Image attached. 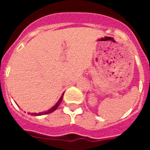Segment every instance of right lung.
Listing matches in <instances>:
<instances>
[{"mask_svg":"<svg viewBox=\"0 0 150 150\" xmlns=\"http://www.w3.org/2000/svg\"><path fill=\"white\" fill-rule=\"evenodd\" d=\"M63 96H64V93L62 94V97L60 98V99L59 100V101L57 102L56 104H55V105L54 106V107H52L51 108V109L48 110L47 111H45V112H39V113H30V115L31 116H42V115H46V114H49V113H51V112H52L53 111H55V110L58 108V107L59 106V104H61V101L62 100V98H63Z\"/></svg>","mask_w":150,"mask_h":150,"instance_id":"obj_1","label":"right lung"}]
</instances>
